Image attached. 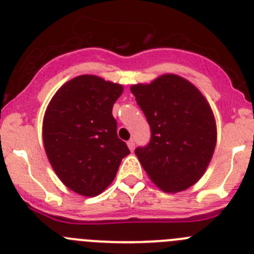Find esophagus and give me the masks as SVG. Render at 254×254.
Wrapping results in <instances>:
<instances>
[{"label":"esophagus","instance_id":"obj_1","mask_svg":"<svg viewBox=\"0 0 254 254\" xmlns=\"http://www.w3.org/2000/svg\"><path fill=\"white\" fill-rule=\"evenodd\" d=\"M127 148L130 149V151H134V149H135V143H134V140H132V139H130V140L127 141Z\"/></svg>","mask_w":254,"mask_h":254}]
</instances>
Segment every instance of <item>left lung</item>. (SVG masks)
I'll list each match as a JSON object with an SVG mask.
<instances>
[{
	"label": "left lung",
	"mask_w": 254,
	"mask_h": 254,
	"mask_svg": "<svg viewBox=\"0 0 254 254\" xmlns=\"http://www.w3.org/2000/svg\"><path fill=\"white\" fill-rule=\"evenodd\" d=\"M130 90L151 129L148 146L135 150L148 177L165 193L190 188L207 170L217 144L209 103L190 81L175 73L131 85Z\"/></svg>",
	"instance_id": "8db88e82"
}]
</instances>
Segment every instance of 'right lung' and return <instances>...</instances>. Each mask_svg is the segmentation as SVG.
<instances>
[{"label": "right lung", "mask_w": 254, "mask_h": 254, "mask_svg": "<svg viewBox=\"0 0 254 254\" xmlns=\"http://www.w3.org/2000/svg\"><path fill=\"white\" fill-rule=\"evenodd\" d=\"M123 85L95 75L68 80L52 96L42 122L47 159L64 186L84 196L103 193L115 178L127 144L118 138L113 106Z\"/></svg>", "instance_id": "obj_1"}]
</instances>
